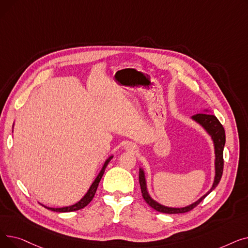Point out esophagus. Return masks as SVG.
Returning <instances> with one entry per match:
<instances>
[{
    "label": "esophagus",
    "mask_w": 248,
    "mask_h": 248,
    "mask_svg": "<svg viewBox=\"0 0 248 248\" xmlns=\"http://www.w3.org/2000/svg\"><path fill=\"white\" fill-rule=\"evenodd\" d=\"M125 149H126L127 151H132V152H135V151L137 150L136 146L133 145V144H131V142H128V144L125 146Z\"/></svg>",
    "instance_id": "esophagus-1"
}]
</instances>
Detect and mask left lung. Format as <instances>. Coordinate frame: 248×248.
I'll use <instances>...</instances> for the list:
<instances>
[{
    "label": "left lung",
    "mask_w": 248,
    "mask_h": 248,
    "mask_svg": "<svg viewBox=\"0 0 248 248\" xmlns=\"http://www.w3.org/2000/svg\"><path fill=\"white\" fill-rule=\"evenodd\" d=\"M205 111H208L207 109ZM191 119L193 121L199 124L205 131L210 135L213 144H214V151H215V177H214V182L211 189L208 191L204 196H202L199 200L196 202H194L193 204L186 206V207H182V208H173V207H167L164 206L157 201H155L148 192L147 189V182H146V177H145V172L142 169H140L139 172V181H140V186L141 190V195L144 197L145 201L152 207L155 210H157L162 213H167V214H179V213H186L191 211L193 208L196 207L208 194L212 192L216 186L219 184V182L221 180V177H222L223 173V149L225 146V131L223 125L220 124V122L217 120V117L214 114L211 113H198L193 115Z\"/></svg>",
    "instance_id": "1"
}]
</instances>
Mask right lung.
I'll return each mask as SVG.
<instances>
[{"mask_svg": "<svg viewBox=\"0 0 248 248\" xmlns=\"http://www.w3.org/2000/svg\"><path fill=\"white\" fill-rule=\"evenodd\" d=\"M113 158V155H110V157L106 161V163L103 164L101 170L99 172V174L97 175V177L95 178V180L93 181V183L91 184L90 188L88 189L87 193L84 195L83 198L80 199L79 201H78L77 203H75L74 205H71V206H66V207H61V208H51V207H47V206H44L45 208H47V209L51 210V211H55V212H72V211H76V210H79V209H82V208H84L85 206H87L90 201L93 199L94 195H95V192H96V189L98 187V184L99 182L103 176V173H104V170H106L107 166L108 165V163L110 162V160Z\"/></svg>", "mask_w": 248, "mask_h": 248, "instance_id": "right-lung-1", "label": "right lung"}]
</instances>
